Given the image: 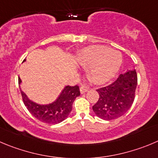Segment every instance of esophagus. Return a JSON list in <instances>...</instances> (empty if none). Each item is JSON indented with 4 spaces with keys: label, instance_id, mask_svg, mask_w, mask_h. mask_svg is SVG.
Returning <instances> with one entry per match:
<instances>
[{
    "label": "esophagus",
    "instance_id": "obj_1",
    "mask_svg": "<svg viewBox=\"0 0 158 158\" xmlns=\"http://www.w3.org/2000/svg\"><path fill=\"white\" fill-rule=\"evenodd\" d=\"M80 91L81 94H84V93L86 92L87 91H88V87L85 86V85H82V86L80 88Z\"/></svg>",
    "mask_w": 158,
    "mask_h": 158
}]
</instances>
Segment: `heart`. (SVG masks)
I'll return each mask as SVG.
<instances>
[{"label": "heart", "instance_id": "obj_1", "mask_svg": "<svg viewBox=\"0 0 158 158\" xmlns=\"http://www.w3.org/2000/svg\"><path fill=\"white\" fill-rule=\"evenodd\" d=\"M123 58L118 51L106 46H91L82 52L78 63L84 67H89L88 75L92 81L103 84L113 77L119 70Z\"/></svg>", "mask_w": 158, "mask_h": 158}]
</instances>
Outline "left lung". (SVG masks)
I'll use <instances>...</instances> for the list:
<instances>
[{
  "mask_svg": "<svg viewBox=\"0 0 158 158\" xmlns=\"http://www.w3.org/2000/svg\"><path fill=\"white\" fill-rule=\"evenodd\" d=\"M137 74L136 70L121 73L108 86L97 89L99 98L92 107L99 118L112 120L123 115L130 109L135 98Z\"/></svg>",
  "mask_w": 158,
  "mask_h": 158,
  "instance_id": "1",
  "label": "left lung"
}]
</instances>
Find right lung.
<instances>
[{
    "label": "right lung",
    "instance_id": "add662e5",
    "mask_svg": "<svg viewBox=\"0 0 158 158\" xmlns=\"http://www.w3.org/2000/svg\"><path fill=\"white\" fill-rule=\"evenodd\" d=\"M25 60H24L25 61ZM22 81L19 78V85ZM22 100L27 109L34 117L43 123L57 124L64 121L72 110V105L75 98L81 94L78 85L66 86L58 98L49 105H39L28 98L26 94L21 91Z\"/></svg>",
    "mask_w": 158,
    "mask_h": 158
}]
</instances>
